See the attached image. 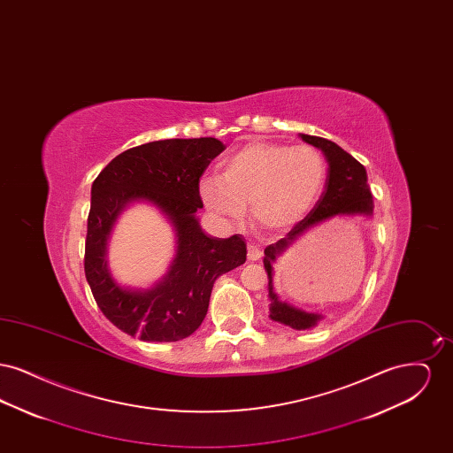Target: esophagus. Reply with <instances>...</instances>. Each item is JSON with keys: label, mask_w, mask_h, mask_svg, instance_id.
<instances>
[{"label": "esophagus", "mask_w": 453, "mask_h": 453, "mask_svg": "<svg viewBox=\"0 0 453 453\" xmlns=\"http://www.w3.org/2000/svg\"><path fill=\"white\" fill-rule=\"evenodd\" d=\"M259 258H261V248H259L258 244H255V242H250L248 244V259L250 261H257Z\"/></svg>", "instance_id": "34e87169"}]
</instances>
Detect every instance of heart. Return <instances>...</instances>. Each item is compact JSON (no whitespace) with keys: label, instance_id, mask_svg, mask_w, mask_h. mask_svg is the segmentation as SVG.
Returning a JSON list of instances; mask_svg holds the SVG:
<instances>
[{"label":"heart","instance_id":"b5f03b06","mask_svg":"<svg viewBox=\"0 0 453 453\" xmlns=\"http://www.w3.org/2000/svg\"><path fill=\"white\" fill-rule=\"evenodd\" d=\"M324 181L326 161L316 148L253 142L226 156L220 176H205L198 194L222 220L239 222L250 203L258 226L283 231L311 212Z\"/></svg>","mask_w":453,"mask_h":453}]
</instances>
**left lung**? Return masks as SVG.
<instances>
[{"mask_svg":"<svg viewBox=\"0 0 453 453\" xmlns=\"http://www.w3.org/2000/svg\"><path fill=\"white\" fill-rule=\"evenodd\" d=\"M303 142L321 150L327 161V178L326 190L318 200L316 207L302 219L299 224L292 227V231L275 244L265 248L263 265L268 275V299H270V319L275 323L290 326L292 329H311L323 319L321 314L305 312L299 307L280 301L277 292L273 290V263L283 255L296 239L307 233L311 227L321 224L324 220L336 216L372 217L373 214V200L372 192L366 183V170L351 154L342 150L336 142L327 141L318 135L301 134Z\"/></svg>","mask_w":453,"mask_h":453,"instance_id":"obj_1","label":"left lung"}]
</instances>
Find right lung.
<instances>
[{
  "instance_id": "1",
  "label": "right lung",
  "mask_w": 453,
  "mask_h": 453,
  "mask_svg": "<svg viewBox=\"0 0 453 453\" xmlns=\"http://www.w3.org/2000/svg\"><path fill=\"white\" fill-rule=\"evenodd\" d=\"M224 150L214 137L154 141L113 157L93 181L85 275L100 311L130 336L156 343L190 336L207 314L214 281L246 261L242 236H209L196 219L200 176ZM135 201L159 208L177 236L169 273L151 289L124 288L107 270L109 233Z\"/></svg>"
}]
</instances>
